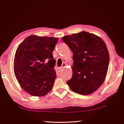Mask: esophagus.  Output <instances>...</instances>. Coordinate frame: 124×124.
<instances>
[{
    "label": "esophagus",
    "mask_w": 124,
    "mask_h": 124,
    "mask_svg": "<svg viewBox=\"0 0 124 124\" xmlns=\"http://www.w3.org/2000/svg\"><path fill=\"white\" fill-rule=\"evenodd\" d=\"M66 65L67 64H66V63H63L62 65H61V69H63V68L65 67V65Z\"/></svg>",
    "instance_id": "34e87169"
}]
</instances>
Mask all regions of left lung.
<instances>
[{
    "instance_id": "left-lung-1",
    "label": "left lung",
    "mask_w": 124,
    "mask_h": 124,
    "mask_svg": "<svg viewBox=\"0 0 124 124\" xmlns=\"http://www.w3.org/2000/svg\"><path fill=\"white\" fill-rule=\"evenodd\" d=\"M73 52L72 78L67 81L72 91L88 95L99 88L106 78L109 54L102 39L94 34L82 31L62 37Z\"/></svg>"
}]
</instances>
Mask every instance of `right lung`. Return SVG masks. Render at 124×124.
Masks as SVG:
<instances>
[{"mask_svg": "<svg viewBox=\"0 0 124 124\" xmlns=\"http://www.w3.org/2000/svg\"><path fill=\"white\" fill-rule=\"evenodd\" d=\"M59 38L32 35L19 45L15 53L14 71L21 87L35 96L52 90L56 74L52 53Z\"/></svg>", "mask_w": 124, "mask_h": 124, "instance_id": "obj_1", "label": "right lung"}]
</instances>
